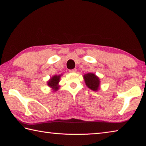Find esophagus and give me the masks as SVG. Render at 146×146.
Segmentation results:
<instances>
[{
  "mask_svg": "<svg viewBox=\"0 0 146 146\" xmlns=\"http://www.w3.org/2000/svg\"><path fill=\"white\" fill-rule=\"evenodd\" d=\"M76 71H77V69H71V70H69V72L71 73H75Z\"/></svg>",
  "mask_w": 146,
  "mask_h": 146,
  "instance_id": "1",
  "label": "esophagus"
}]
</instances>
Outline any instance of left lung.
Masks as SVG:
<instances>
[{"mask_svg":"<svg viewBox=\"0 0 146 146\" xmlns=\"http://www.w3.org/2000/svg\"><path fill=\"white\" fill-rule=\"evenodd\" d=\"M84 79L86 86L92 90H98L100 85V79L93 73H88L84 75Z\"/></svg>","mask_w":146,"mask_h":146,"instance_id":"obj_1","label":"left lung"}]
</instances>
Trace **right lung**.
<instances>
[{
	"mask_svg": "<svg viewBox=\"0 0 146 146\" xmlns=\"http://www.w3.org/2000/svg\"><path fill=\"white\" fill-rule=\"evenodd\" d=\"M61 75H54L52 77L50 80L48 82V85L49 86L53 88L54 90H58V89L59 88V86H58V82H60V78Z\"/></svg>",
	"mask_w": 146,
	"mask_h": 146,
	"instance_id": "1",
	"label": "right lung"
}]
</instances>
